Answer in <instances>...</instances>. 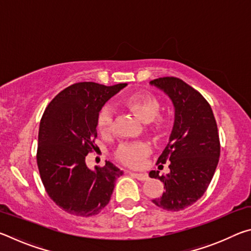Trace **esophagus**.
Masks as SVG:
<instances>
[{
  "label": "esophagus",
  "instance_id": "obj_1",
  "mask_svg": "<svg viewBox=\"0 0 251 251\" xmlns=\"http://www.w3.org/2000/svg\"><path fill=\"white\" fill-rule=\"evenodd\" d=\"M131 176H134L135 178H137L138 180H147L148 179V175L147 174H143V173H130Z\"/></svg>",
  "mask_w": 251,
  "mask_h": 251
}]
</instances>
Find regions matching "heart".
<instances>
[{"label": "heart", "mask_w": 251, "mask_h": 251, "mask_svg": "<svg viewBox=\"0 0 251 251\" xmlns=\"http://www.w3.org/2000/svg\"><path fill=\"white\" fill-rule=\"evenodd\" d=\"M122 106L129 110L143 123H146L148 128L156 136H164L168 128V121L158 113L160 101L156 96L146 92H139L130 95L122 101ZM113 128V115L110 110L104 108L97 117V129L100 134L107 135ZM151 152L146 143H133L121 145L116 151V158L123 164L130 167H137L143 163L145 157Z\"/></svg>", "instance_id": "obj_1"}]
</instances>
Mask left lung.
I'll return each mask as SVG.
<instances>
[{
    "label": "left lung",
    "instance_id": "1",
    "mask_svg": "<svg viewBox=\"0 0 251 251\" xmlns=\"http://www.w3.org/2000/svg\"><path fill=\"white\" fill-rule=\"evenodd\" d=\"M150 84L163 91L175 108L169 142L157 160L171 161V172L161 176L150 173L164 184L163 195L151 201L165 210L179 211L196 202L214 177L220 156L217 123L208 101L184 80L160 77Z\"/></svg>",
    "mask_w": 251,
    "mask_h": 251
}]
</instances>
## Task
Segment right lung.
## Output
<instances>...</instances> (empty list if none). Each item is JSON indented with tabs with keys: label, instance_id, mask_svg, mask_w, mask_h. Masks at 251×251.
<instances>
[{
	"label": "right lung",
	"instance_id": "1",
	"mask_svg": "<svg viewBox=\"0 0 251 251\" xmlns=\"http://www.w3.org/2000/svg\"><path fill=\"white\" fill-rule=\"evenodd\" d=\"M126 85L73 84L54 97L42 117L36 156L41 179L50 199L71 215L99 214L123 175L107 160L104 167L90 169L85 157L95 150L100 108Z\"/></svg>",
	"mask_w": 251,
	"mask_h": 251
}]
</instances>
